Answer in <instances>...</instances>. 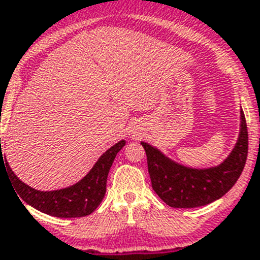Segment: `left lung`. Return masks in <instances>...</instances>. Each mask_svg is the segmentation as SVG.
<instances>
[{"instance_id": "8db88e82", "label": "left lung", "mask_w": 260, "mask_h": 260, "mask_svg": "<svg viewBox=\"0 0 260 260\" xmlns=\"http://www.w3.org/2000/svg\"><path fill=\"white\" fill-rule=\"evenodd\" d=\"M147 155L152 189L164 203L173 208H194L221 198L237 182L246 164L249 135L241 110L240 137L231 155L217 167L192 169L172 161L157 148L142 142Z\"/></svg>"}]
</instances>
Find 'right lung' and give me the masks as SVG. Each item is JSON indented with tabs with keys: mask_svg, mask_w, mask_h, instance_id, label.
<instances>
[{
	"mask_svg": "<svg viewBox=\"0 0 260 260\" xmlns=\"http://www.w3.org/2000/svg\"><path fill=\"white\" fill-rule=\"evenodd\" d=\"M125 146V141H121L110 147L109 150L99 158L89 173L83 180L66 189L54 191H39L23 183L11 171L6 160L0 156V165L6 164L5 171L11 177L14 189L19 195L20 202H26L36 210L56 217H83L92 213L99 204L102 203L107 191V178L109 169L114 161L117 153Z\"/></svg>",
	"mask_w": 260,
	"mask_h": 260,
	"instance_id": "obj_1",
	"label": "right lung"
}]
</instances>
